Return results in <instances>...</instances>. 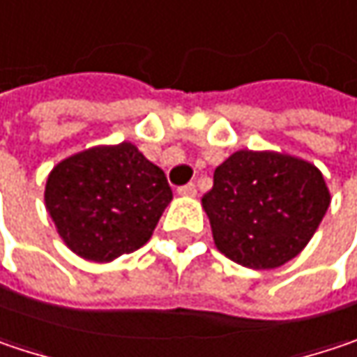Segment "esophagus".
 <instances>
[{"instance_id": "obj_1", "label": "esophagus", "mask_w": 357, "mask_h": 357, "mask_svg": "<svg viewBox=\"0 0 357 357\" xmlns=\"http://www.w3.org/2000/svg\"><path fill=\"white\" fill-rule=\"evenodd\" d=\"M178 195H183V197H195L197 195V187L192 183L185 185V187H178Z\"/></svg>"}]
</instances>
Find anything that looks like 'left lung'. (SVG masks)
I'll list each match as a JSON object with an SVG mask.
<instances>
[{
  "mask_svg": "<svg viewBox=\"0 0 357 357\" xmlns=\"http://www.w3.org/2000/svg\"><path fill=\"white\" fill-rule=\"evenodd\" d=\"M217 250L254 270L282 266L317 231L331 195L317 166L280 152L238 150L203 195Z\"/></svg>",
  "mask_w": 357,
  "mask_h": 357,
  "instance_id": "left-lung-1",
  "label": "left lung"
}]
</instances>
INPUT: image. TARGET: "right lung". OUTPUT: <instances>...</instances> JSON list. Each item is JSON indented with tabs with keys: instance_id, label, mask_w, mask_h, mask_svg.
Wrapping results in <instances>:
<instances>
[{
	"instance_id": "1",
	"label": "right lung",
	"mask_w": 357,
	"mask_h": 357,
	"mask_svg": "<svg viewBox=\"0 0 357 357\" xmlns=\"http://www.w3.org/2000/svg\"><path fill=\"white\" fill-rule=\"evenodd\" d=\"M170 201L162 168L130 142L64 158L50 170L44 191L59 236L91 262H112L142 248Z\"/></svg>"
}]
</instances>
